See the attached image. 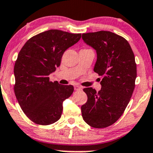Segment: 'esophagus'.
Returning <instances> with one entry per match:
<instances>
[{"label":"esophagus","mask_w":153,"mask_h":153,"mask_svg":"<svg viewBox=\"0 0 153 153\" xmlns=\"http://www.w3.org/2000/svg\"><path fill=\"white\" fill-rule=\"evenodd\" d=\"M74 90H82V87L79 86V85H75Z\"/></svg>","instance_id":"esophagus-1"}]
</instances>
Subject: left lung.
I'll list each match as a JSON object with an SVG mask.
<instances>
[{"label":"left lung","mask_w":153,"mask_h":153,"mask_svg":"<svg viewBox=\"0 0 153 153\" xmlns=\"http://www.w3.org/2000/svg\"><path fill=\"white\" fill-rule=\"evenodd\" d=\"M85 43L96 51L94 71L102 76L101 89L84 88L88 101L81 106L85 123L96 128H106L120 117L135 88L136 64L128 41L110 31L83 33Z\"/></svg>","instance_id":"8db88e82"}]
</instances>
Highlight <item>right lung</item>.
Segmentation results:
<instances>
[{
    "label": "right lung",
    "mask_w": 153,
    "mask_h": 153,
    "mask_svg": "<svg viewBox=\"0 0 153 153\" xmlns=\"http://www.w3.org/2000/svg\"><path fill=\"white\" fill-rule=\"evenodd\" d=\"M81 33L49 30L30 38L18 54L14 68V90L26 116L39 125L52 124L60 118L63 102L74 92L72 85L50 81L64 52L79 41Z\"/></svg>",
    "instance_id": "1"
}]
</instances>
